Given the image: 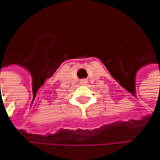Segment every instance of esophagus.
Returning <instances> with one entry per match:
<instances>
[{"label":"esophagus","mask_w":160,"mask_h":160,"mask_svg":"<svg viewBox=\"0 0 160 160\" xmlns=\"http://www.w3.org/2000/svg\"><path fill=\"white\" fill-rule=\"evenodd\" d=\"M88 82V80H86V79H82V80H80V83L82 84V85H84V84H86Z\"/></svg>","instance_id":"obj_1"}]
</instances>
